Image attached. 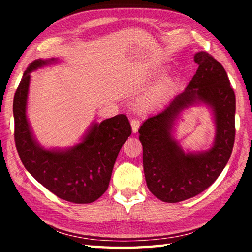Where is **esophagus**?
<instances>
[{
  "label": "esophagus",
  "mask_w": 252,
  "mask_h": 252,
  "mask_svg": "<svg viewBox=\"0 0 252 252\" xmlns=\"http://www.w3.org/2000/svg\"><path fill=\"white\" fill-rule=\"evenodd\" d=\"M131 126H132V132L135 133V132H138V129L140 126V121L136 120V119H132L131 120Z\"/></svg>",
  "instance_id": "34e87169"
}]
</instances>
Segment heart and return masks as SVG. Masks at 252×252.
Wrapping results in <instances>:
<instances>
[{"mask_svg":"<svg viewBox=\"0 0 252 252\" xmlns=\"http://www.w3.org/2000/svg\"><path fill=\"white\" fill-rule=\"evenodd\" d=\"M173 82L169 79L161 80L157 83L139 103V110L141 113H149L162 108L170 99L173 92Z\"/></svg>","mask_w":252,"mask_h":252,"instance_id":"heart-1","label":"heart"}]
</instances>
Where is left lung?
I'll return each instance as SVG.
<instances>
[{"label": "left lung", "mask_w": 252, "mask_h": 252, "mask_svg": "<svg viewBox=\"0 0 252 252\" xmlns=\"http://www.w3.org/2000/svg\"><path fill=\"white\" fill-rule=\"evenodd\" d=\"M193 59L199 67L190 83L139 130L147 186L163 202L183 201L210 187L228 163L233 148L236 95L227 72L203 51ZM200 105L212 111L215 139L206 151L186 152L174 136L175 126L186 109Z\"/></svg>", "instance_id": "8db88e82"}]
</instances>
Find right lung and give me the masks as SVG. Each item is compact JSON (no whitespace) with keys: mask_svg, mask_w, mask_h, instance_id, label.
Returning <instances> with one entry per match:
<instances>
[{"mask_svg":"<svg viewBox=\"0 0 252 252\" xmlns=\"http://www.w3.org/2000/svg\"><path fill=\"white\" fill-rule=\"evenodd\" d=\"M59 60L37 59L29 65L13 100L14 138L25 169L51 192L65 201L91 203L108 189L120 149L131 134L125 114L92 122L74 146L45 148L37 141L27 110L31 73L58 64Z\"/></svg>","mask_w":252,"mask_h":252,"instance_id":"add662e5","label":"right lung"}]
</instances>
